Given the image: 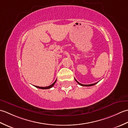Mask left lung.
<instances>
[{
    "instance_id": "left-lung-1",
    "label": "left lung",
    "mask_w": 128,
    "mask_h": 128,
    "mask_svg": "<svg viewBox=\"0 0 128 128\" xmlns=\"http://www.w3.org/2000/svg\"><path fill=\"white\" fill-rule=\"evenodd\" d=\"M75 81H76V82L78 83V84H79V85H81V86H93V85H95V84H96L97 83H94V84H89V85H84V84H80V83H79V82H78V81L76 80L75 79Z\"/></svg>"
}]
</instances>
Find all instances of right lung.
Returning <instances> with one entry per match:
<instances>
[{
  "label": "right lung",
  "instance_id": "obj_1",
  "mask_svg": "<svg viewBox=\"0 0 128 128\" xmlns=\"http://www.w3.org/2000/svg\"><path fill=\"white\" fill-rule=\"evenodd\" d=\"M56 80L54 81V82L52 84V85L48 86H47V87H40V86H35V87H36V88H40V89H49V88H52V87L54 85V84H55V83L56 82Z\"/></svg>",
  "mask_w": 128,
  "mask_h": 128
}]
</instances>
